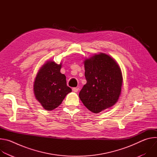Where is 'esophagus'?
Masks as SVG:
<instances>
[{
	"label": "esophagus",
	"mask_w": 157,
	"mask_h": 157,
	"mask_svg": "<svg viewBox=\"0 0 157 157\" xmlns=\"http://www.w3.org/2000/svg\"><path fill=\"white\" fill-rule=\"evenodd\" d=\"M72 89H73V91L74 92L77 93V92L78 91V90H79V88H77V87H73Z\"/></svg>",
	"instance_id": "1"
}]
</instances>
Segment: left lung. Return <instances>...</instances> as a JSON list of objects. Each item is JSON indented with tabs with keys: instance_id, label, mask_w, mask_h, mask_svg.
Listing matches in <instances>:
<instances>
[{
	"instance_id": "8db88e82",
	"label": "left lung",
	"mask_w": 157,
	"mask_h": 157,
	"mask_svg": "<svg viewBox=\"0 0 157 157\" xmlns=\"http://www.w3.org/2000/svg\"><path fill=\"white\" fill-rule=\"evenodd\" d=\"M86 84L79 93L83 104L93 113L114 105L121 93L122 76L114 59L101 53L84 61Z\"/></svg>"
}]
</instances>
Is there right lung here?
Masks as SVG:
<instances>
[{"instance_id": "1", "label": "right lung", "mask_w": 157, "mask_h": 157, "mask_svg": "<svg viewBox=\"0 0 157 157\" xmlns=\"http://www.w3.org/2000/svg\"><path fill=\"white\" fill-rule=\"evenodd\" d=\"M61 64L53 61L44 64L38 71L34 82L36 99L44 109L52 110L58 107L71 89L67 86L66 76L60 73Z\"/></svg>"}]
</instances>
